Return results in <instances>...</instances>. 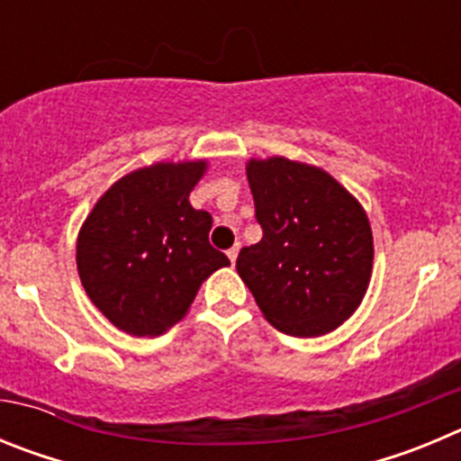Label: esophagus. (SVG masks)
Listing matches in <instances>:
<instances>
[{
  "mask_svg": "<svg viewBox=\"0 0 461 461\" xmlns=\"http://www.w3.org/2000/svg\"><path fill=\"white\" fill-rule=\"evenodd\" d=\"M238 254H240V242L228 249V258H230V263H235V260H238Z\"/></svg>",
  "mask_w": 461,
  "mask_h": 461,
  "instance_id": "obj_1",
  "label": "esophagus"
}]
</instances>
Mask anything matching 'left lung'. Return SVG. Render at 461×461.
<instances>
[{
    "label": "left lung",
    "instance_id": "8db88e82",
    "mask_svg": "<svg viewBox=\"0 0 461 461\" xmlns=\"http://www.w3.org/2000/svg\"><path fill=\"white\" fill-rule=\"evenodd\" d=\"M247 177L263 240L242 247L240 276L276 330L328 335L356 312L369 286L367 214L335 177L313 166L251 158Z\"/></svg>",
    "mask_w": 461,
    "mask_h": 461
}]
</instances>
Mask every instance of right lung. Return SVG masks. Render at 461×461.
<instances>
[{
	"label": "right lung",
	"instance_id": "right-lung-1",
	"mask_svg": "<svg viewBox=\"0 0 461 461\" xmlns=\"http://www.w3.org/2000/svg\"><path fill=\"white\" fill-rule=\"evenodd\" d=\"M205 166L133 170L101 195L80 228V281L105 319L129 335H161L185 316L203 281L230 266L210 244V212L189 203Z\"/></svg>",
	"mask_w": 461,
	"mask_h": 461
}]
</instances>
